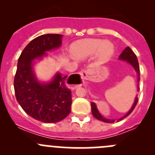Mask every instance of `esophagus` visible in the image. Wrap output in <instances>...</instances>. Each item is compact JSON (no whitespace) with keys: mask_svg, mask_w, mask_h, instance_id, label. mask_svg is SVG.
Segmentation results:
<instances>
[{"mask_svg":"<svg viewBox=\"0 0 155 155\" xmlns=\"http://www.w3.org/2000/svg\"><path fill=\"white\" fill-rule=\"evenodd\" d=\"M81 76H82V78L83 79H86V77H87V71L85 70H82V72H81ZM75 88V87H74Z\"/></svg>","mask_w":155,"mask_h":155,"instance_id":"obj_1","label":"esophagus"}]
</instances>
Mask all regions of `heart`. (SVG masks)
<instances>
[{
  "label": "heart",
  "instance_id": "b5f03b06",
  "mask_svg": "<svg viewBox=\"0 0 155 155\" xmlns=\"http://www.w3.org/2000/svg\"><path fill=\"white\" fill-rule=\"evenodd\" d=\"M71 54L74 58L84 60L97 54L101 59L106 60L112 54L114 46L110 42L100 39H87L79 40L71 46Z\"/></svg>",
  "mask_w": 155,
  "mask_h": 155
}]
</instances>
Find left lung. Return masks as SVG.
<instances>
[{
    "label": "left lung",
    "instance_id": "obj_1",
    "mask_svg": "<svg viewBox=\"0 0 155 155\" xmlns=\"http://www.w3.org/2000/svg\"><path fill=\"white\" fill-rule=\"evenodd\" d=\"M119 59L120 60L127 61L128 63H130L133 67H134V69L136 70V71H137V74H138V82H140V66H139V62H138V60H137V55H136L135 53L132 51V49H131L130 47H127L125 49L122 51V53L120 54ZM138 91H140V87H138ZM137 102H138V97H137L135 99V101H134V104H133V107L130 109V110L129 112H128L127 113L124 115V116H123L122 118H119V119L117 120V121H121V120H122L123 118H126L127 116H128V115H129L130 114L133 112V110L134 109V108H135L136 106H137ZM91 105L92 115H93L94 117V118H96L97 119L100 120V121H104V122H107V123H113L116 121V120L107 119V118H105L104 117H103L102 115L100 114V112H98V110H97V107H96V105H95L94 103H91Z\"/></svg>",
    "mask_w": 155,
    "mask_h": 155
}]
</instances>
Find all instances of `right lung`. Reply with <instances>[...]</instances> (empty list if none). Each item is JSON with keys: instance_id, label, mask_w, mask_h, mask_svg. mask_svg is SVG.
I'll use <instances>...</instances> for the list:
<instances>
[{"instance_id": "obj_1", "label": "right lung", "mask_w": 155, "mask_h": 155, "mask_svg": "<svg viewBox=\"0 0 155 155\" xmlns=\"http://www.w3.org/2000/svg\"><path fill=\"white\" fill-rule=\"evenodd\" d=\"M63 35L47 34L39 36L24 48L18 58L14 78L17 101L23 110L37 121L55 123L66 118L71 111V91L67 87L68 76L58 73L48 84L37 80L32 70L33 61L58 48Z\"/></svg>"}]
</instances>
